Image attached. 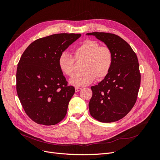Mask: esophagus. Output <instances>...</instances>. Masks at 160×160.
<instances>
[{
    "instance_id": "obj_1",
    "label": "esophagus",
    "mask_w": 160,
    "mask_h": 160,
    "mask_svg": "<svg viewBox=\"0 0 160 160\" xmlns=\"http://www.w3.org/2000/svg\"><path fill=\"white\" fill-rule=\"evenodd\" d=\"M81 90V88H75V91L76 92H78V91H79Z\"/></svg>"
}]
</instances>
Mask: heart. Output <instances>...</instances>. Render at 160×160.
Here are the masks:
<instances>
[{
  "label": "heart",
  "instance_id": "heart-1",
  "mask_svg": "<svg viewBox=\"0 0 160 160\" xmlns=\"http://www.w3.org/2000/svg\"><path fill=\"white\" fill-rule=\"evenodd\" d=\"M74 57L68 52L61 53L58 59L59 69L64 75L72 77L75 71V60L84 59L82 65L83 71L77 73L70 80L75 86H83L91 83L95 79H101L107 76L113 64V56L108 46H101L93 40H86L75 47L72 51Z\"/></svg>",
  "mask_w": 160,
  "mask_h": 160
}]
</instances>
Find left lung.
Segmentation results:
<instances>
[{"instance_id": "8db88e82", "label": "left lung", "mask_w": 160, "mask_h": 160, "mask_svg": "<svg viewBox=\"0 0 160 160\" xmlns=\"http://www.w3.org/2000/svg\"><path fill=\"white\" fill-rule=\"evenodd\" d=\"M88 35L104 42L113 56L109 74L91 88L90 114L100 122H117L132 110L138 99L141 83L138 57L128 43L115 34L93 32Z\"/></svg>"}]
</instances>
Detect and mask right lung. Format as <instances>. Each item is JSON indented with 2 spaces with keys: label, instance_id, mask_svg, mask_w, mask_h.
<instances>
[{
  "label": "right lung",
  "instance_id": "add662e5",
  "mask_svg": "<svg viewBox=\"0 0 160 160\" xmlns=\"http://www.w3.org/2000/svg\"><path fill=\"white\" fill-rule=\"evenodd\" d=\"M80 37L54 34L37 39L22 53L17 69L16 89L24 111L35 123L55 125L65 118L75 88L68 85L58 59Z\"/></svg>",
  "mask_w": 160,
  "mask_h": 160
}]
</instances>
